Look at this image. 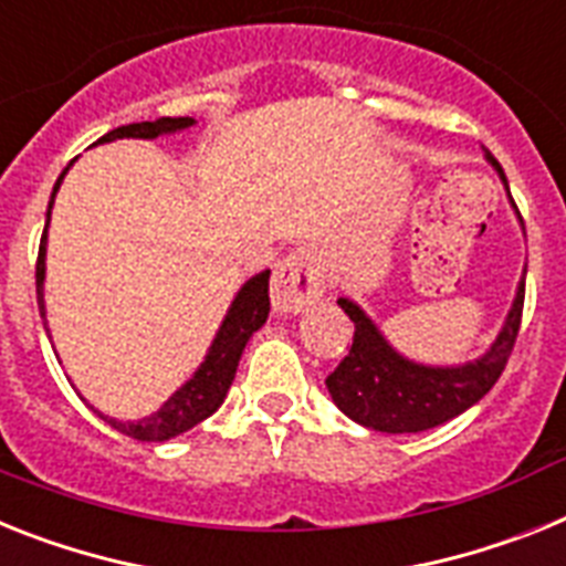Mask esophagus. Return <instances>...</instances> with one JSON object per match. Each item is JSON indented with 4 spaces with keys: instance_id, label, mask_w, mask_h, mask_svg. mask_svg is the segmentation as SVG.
<instances>
[{
    "instance_id": "34e87169",
    "label": "esophagus",
    "mask_w": 566,
    "mask_h": 566,
    "mask_svg": "<svg viewBox=\"0 0 566 566\" xmlns=\"http://www.w3.org/2000/svg\"><path fill=\"white\" fill-rule=\"evenodd\" d=\"M325 293V268L313 247H296L273 273V311L302 313Z\"/></svg>"
}]
</instances>
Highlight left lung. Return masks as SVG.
<instances>
[{"instance_id":"left-lung-1","label":"left lung","mask_w":566,"mask_h":566,"mask_svg":"<svg viewBox=\"0 0 566 566\" xmlns=\"http://www.w3.org/2000/svg\"><path fill=\"white\" fill-rule=\"evenodd\" d=\"M486 160L510 195V184L497 160L492 155H486ZM510 203L524 230V218L517 212L512 195ZM524 275L517 282L515 298L495 342L478 359L460 365H426L408 359L394 348L377 322L354 298L342 296L336 305L354 322V345L339 368L325 379L331 400L354 422L386 434H417L463 415L467 408L486 397L510 359L521 325V311H524Z\"/></svg>"}]
</instances>
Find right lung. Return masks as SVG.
<instances>
[{
    "label": "right lung",
    "mask_w": 566,
    "mask_h": 566,
    "mask_svg": "<svg viewBox=\"0 0 566 566\" xmlns=\"http://www.w3.org/2000/svg\"><path fill=\"white\" fill-rule=\"evenodd\" d=\"M195 126V117H158V120L146 123H129V126H120V129L108 132L97 140V144H112V140H123V137H140V140H155L160 135H175V132H184ZM71 166V164H69ZM69 166L63 169V175L56 178L54 192H51L49 212H45V232H42L40 241V259H36V305H40V316L45 319V253H49V224H51V210H54L56 189L63 184V178L69 175ZM270 316V270L253 275L241 284V291L235 293L232 305L227 307L224 322L218 325L216 339H212L210 350L203 356V363L195 368L192 377L178 388V391L158 408L151 411L149 417H140V420H114V417L103 415L92 406L94 415H99L103 420L117 429L120 434L135 437V440H144V443H164V440H172V437L184 434L192 426L203 422L207 417H212L224 402L227 391H230L235 371H239V359L244 354L250 336L259 331ZM45 334H49V319H45Z\"/></svg>",
    "instance_id": "add662e5"
}]
</instances>
